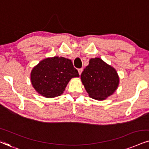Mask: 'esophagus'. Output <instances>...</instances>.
Listing matches in <instances>:
<instances>
[{"mask_svg":"<svg viewBox=\"0 0 149 149\" xmlns=\"http://www.w3.org/2000/svg\"><path fill=\"white\" fill-rule=\"evenodd\" d=\"M82 71H83V68H79L78 69V72H79V74L81 75V74L82 73Z\"/></svg>","mask_w":149,"mask_h":149,"instance_id":"esophagus-1","label":"esophagus"}]
</instances>
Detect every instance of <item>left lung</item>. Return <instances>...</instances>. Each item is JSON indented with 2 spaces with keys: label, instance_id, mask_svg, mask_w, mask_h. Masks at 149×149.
Instances as JSON below:
<instances>
[{
  "label": "left lung",
  "instance_id": "left-lung-1",
  "mask_svg": "<svg viewBox=\"0 0 149 149\" xmlns=\"http://www.w3.org/2000/svg\"><path fill=\"white\" fill-rule=\"evenodd\" d=\"M84 87L91 98L103 100L116 91L119 77L116 70L100 58H91L81 74Z\"/></svg>",
  "mask_w": 149,
  "mask_h": 149
}]
</instances>
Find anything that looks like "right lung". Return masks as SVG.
Here are the masks:
<instances>
[{"mask_svg": "<svg viewBox=\"0 0 149 149\" xmlns=\"http://www.w3.org/2000/svg\"><path fill=\"white\" fill-rule=\"evenodd\" d=\"M79 77L71 60L54 56L41 61L31 72L34 89L42 96L52 98L63 93L69 81Z\"/></svg>", "mask_w": 149, "mask_h": 149, "instance_id": "obj_1", "label": "right lung"}]
</instances>
